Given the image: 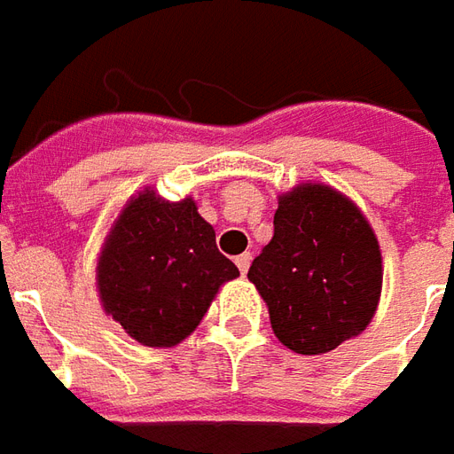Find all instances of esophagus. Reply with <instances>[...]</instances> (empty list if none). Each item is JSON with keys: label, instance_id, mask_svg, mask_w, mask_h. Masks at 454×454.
<instances>
[{"label": "esophagus", "instance_id": "esophagus-1", "mask_svg": "<svg viewBox=\"0 0 454 454\" xmlns=\"http://www.w3.org/2000/svg\"><path fill=\"white\" fill-rule=\"evenodd\" d=\"M234 263H237V269H239V271L247 273V271H249V263H252V254H249V252L239 254V256L234 259Z\"/></svg>", "mask_w": 454, "mask_h": 454}]
</instances>
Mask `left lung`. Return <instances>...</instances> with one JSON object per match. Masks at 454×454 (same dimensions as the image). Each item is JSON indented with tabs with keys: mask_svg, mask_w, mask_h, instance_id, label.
Segmentation results:
<instances>
[{
	"mask_svg": "<svg viewBox=\"0 0 454 454\" xmlns=\"http://www.w3.org/2000/svg\"><path fill=\"white\" fill-rule=\"evenodd\" d=\"M273 335L298 355H323L359 335L381 295V252L352 200L308 183L281 195L273 237L249 266Z\"/></svg>",
	"mask_w": 454,
	"mask_h": 454,
	"instance_id": "left-lung-1",
	"label": "left lung"
}]
</instances>
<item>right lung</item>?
<instances>
[{
	"instance_id": "right-lung-1",
	"label": "right lung",
	"mask_w": 454,
	"mask_h": 454,
	"mask_svg": "<svg viewBox=\"0 0 454 454\" xmlns=\"http://www.w3.org/2000/svg\"><path fill=\"white\" fill-rule=\"evenodd\" d=\"M237 276L195 202L160 200L153 191L127 202L98 263L105 310L146 347L185 340L220 286Z\"/></svg>"
}]
</instances>
